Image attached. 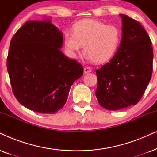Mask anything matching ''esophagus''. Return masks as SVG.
Listing matches in <instances>:
<instances>
[{"label":"esophagus","mask_w":157,"mask_h":157,"mask_svg":"<svg viewBox=\"0 0 157 157\" xmlns=\"http://www.w3.org/2000/svg\"><path fill=\"white\" fill-rule=\"evenodd\" d=\"M91 72H92V69H91L90 67H84V73H89Z\"/></svg>","instance_id":"obj_1"}]
</instances>
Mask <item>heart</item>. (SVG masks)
<instances>
[{
	"label": "heart",
	"mask_w": 157,
	"mask_h": 157,
	"mask_svg": "<svg viewBox=\"0 0 157 157\" xmlns=\"http://www.w3.org/2000/svg\"><path fill=\"white\" fill-rule=\"evenodd\" d=\"M121 40L120 29L95 19H82L73 26L72 33H64V43L69 52H78L84 45L85 57L101 64L114 56Z\"/></svg>",
	"instance_id": "b5f03b06"
}]
</instances>
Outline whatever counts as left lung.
Masks as SVG:
<instances>
[{
    "label": "left lung",
    "instance_id": "left-lung-1",
    "mask_svg": "<svg viewBox=\"0 0 157 157\" xmlns=\"http://www.w3.org/2000/svg\"><path fill=\"white\" fill-rule=\"evenodd\" d=\"M122 18V39L109 62L96 69L97 100L107 110L119 111L138 103L151 78L152 43L143 26Z\"/></svg>",
    "mask_w": 157,
    "mask_h": 157
}]
</instances>
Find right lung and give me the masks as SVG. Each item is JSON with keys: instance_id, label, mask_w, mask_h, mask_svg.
<instances>
[{"instance_id": "right-lung-1", "label": "right lung", "mask_w": 157, "mask_h": 157, "mask_svg": "<svg viewBox=\"0 0 157 157\" xmlns=\"http://www.w3.org/2000/svg\"><path fill=\"white\" fill-rule=\"evenodd\" d=\"M62 33L48 19L28 21L15 33L7 57L13 95L21 105L41 114L64 106L72 85L83 74L80 63L63 53Z\"/></svg>"}]
</instances>
